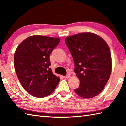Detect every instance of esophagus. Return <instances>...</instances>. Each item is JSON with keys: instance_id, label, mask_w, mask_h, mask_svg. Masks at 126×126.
Here are the masks:
<instances>
[{"instance_id": "1", "label": "esophagus", "mask_w": 126, "mask_h": 126, "mask_svg": "<svg viewBox=\"0 0 126 126\" xmlns=\"http://www.w3.org/2000/svg\"><path fill=\"white\" fill-rule=\"evenodd\" d=\"M70 75H71L70 73H68V74H67V75L65 76L64 77L65 78H68L70 77Z\"/></svg>"}]
</instances>
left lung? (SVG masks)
Listing matches in <instances>:
<instances>
[{
	"label": "left lung",
	"instance_id": "obj_1",
	"mask_svg": "<svg viewBox=\"0 0 126 126\" xmlns=\"http://www.w3.org/2000/svg\"><path fill=\"white\" fill-rule=\"evenodd\" d=\"M74 63V72L80 80L77 94L84 98L98 95L112 71V58L106 42L95 34L81 33L65 38Z\"/></svg>",
	"mask_w": 126,
	"mask_h": 126
}]
</instances>
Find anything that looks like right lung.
I'll return each mask as SVG.
<instances>
[{
    "label": "right lung",
    "instance_id": "right-lung-1",
    "mask_svg": "<svg viewBox=\"0 0 126 126\" xmlns=\"http://www.w3.org/2000/svg\"><path fill=\"white\" fill-rule=\"evenodd\" d=\"M59 42L58 38L33 35L16 48L14 55L16 75L25 90L34 97L49 95L60 81L49 67L50 54Z\"/></svg>",
    "mask_w": 126,
    "mask_h": 126
}]
</instances>
